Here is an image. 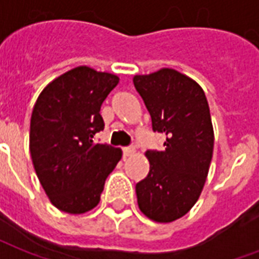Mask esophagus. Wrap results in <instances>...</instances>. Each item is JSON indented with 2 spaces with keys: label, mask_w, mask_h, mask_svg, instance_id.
Listing matches in <instances>:
<instances>
[{
  "label": "esophagus",
  "mask_w": 259,
  "mask_h": 259,
  "mask_svg": "<svg viewBox=\"0 0 259 259\" xmlns=\"http://www.w3.org/2000/svg\"><path fill=\"white\" fill-rule=\"evenodd\" d=\"M135 147H124L123 148V157L124 158H129L132 157V155H135Z\"/></svg>",
  "instance_id": "1"
}]
</instances>
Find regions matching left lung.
<instances>
[{
	"instance_id": "obj_1",
	"label": "left lung",
	"mask_w": 259,
	"mask_h": 259,
	"mask_svg": "<svg viewBox=\"0 0 259 259\" xmlns=\"http://www.w3.org/2000/svg\"><path fill=\"white\" fill-rule=\"evenodd\" d=\"M151 115L152 130L163 133V151L148 150L150 172L136 185L140 211L152 221L174 222L190 211L205 185L213 151V129L204 91L175 69L133 77Z\"/></svg>"
}]
</instances>
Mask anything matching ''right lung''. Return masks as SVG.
<instances>
[{
	"label": "right lung",
	"instance_id": "1",
	"mask_svg": "<svg viewBox=\"0 0 259 259\" xmlns=\"http://www.w3.org/2000/svg\"><path fill=\"white\" fill-rule=\"evenodd\" d=\"M119 77L79 66L53 80L37 98L30 120L31 161L53 205L84 213L100 202L105 179L122 158L119 148L100 144V109Z\"/></svg>",
	"mask_w": 259,
	"mask_h": 259
}]
</instances>
